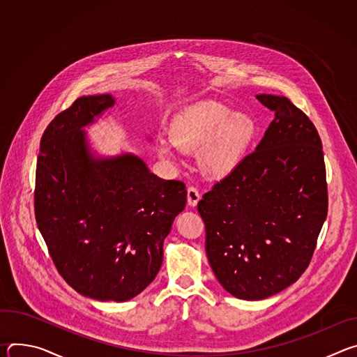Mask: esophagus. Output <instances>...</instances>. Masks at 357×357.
I'll return each instance as SVG.
<instances>
[{
	"label": "esophagus",
	"instance_id": "obj_1",
	"mask_svg": "<svg viewBox=\"0 0 357 357\" xmlns=\"http://www.w3.org/2000/svg\"><path fill=\"white\" fill-rule=\"evenodd\" d=\"M200 200V193L195 186L188 188V205L189 206H196L197 202Z\"/></svg>",
	"mask_w": 357,
	"mask_h": 357
}]
</instances>
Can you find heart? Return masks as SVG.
Masks as SVG:
<instances>
[{"mask_svg": "<svg viewBox=\"0 0 357 357\" xmlns=\"http://www.w3.org/2000/svg\"><path fill=\"white\" fill-rule=\"evenodd\" d=\"M256 131V123L247 114L233 113L220 101H199L174 119V142L158 141V152L161 157L174 160L175 146L188 152L200 151V169L211 178H225L240 165Z\"/></svg>", "mask_w": 357, "mask_h": 357, "instance_id": "1", "label": "heart"}]
</instances>
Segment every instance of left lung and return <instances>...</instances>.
Wrapping results in <instances>:
<instances>
[{
  "label": "left lung",
  "mask_w": 357,
  "mask_h": 357,
  "mask_svg": "<svg viewBox=\"0 0 357 357\" xmlns=\"http://www.w3.org/2000/svg\"><path fill=\"white\" fill-rule=\"evenodd\" d=\"M275 113L256 151L197 203L209 264L223 288L264 299L308 268L328 215L321 137L281 96L259 94Z\"/></svg>",
  "instance_id": "left-lung-1"
}]
</instances>
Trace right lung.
<instances>
[{
    "instance_id": "right-lung-1",
    "label": "right lung",
    "mask_w": 357,
    "mask_h": 357,
    "mask_svg": "<svg viewBox=\"0 0 357 357\" xmlns=\"http://www.w3.org/2000/svg\"><path fill=\"white\" fill-rule=\"evenodd\" d=\"M113 105L112 94L83 96L50 121L40 138L33 206L63 280L84 296L123 302L157 277L186 189L151 174L135 155L91 157L80 128Z\"/></svg>"
}]
</instances>
